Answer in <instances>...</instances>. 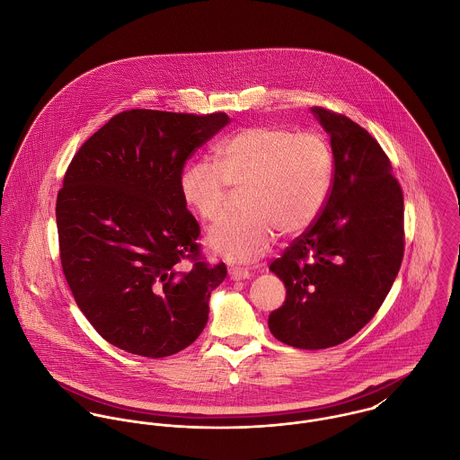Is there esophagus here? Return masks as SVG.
I'll return each instance as SVG.
<instances>
[{
	"mask_svg": "<svg viewBox=\"0 0 460 460\" xmlns=\"http://www.w3.org/2000/svg\"><path fill=\"white\" fill-rule=\"evenodd\" d=\"M228 276H230V279L237 281V279H248L252 276V272L246 269H241V267H228Z\"/></svg>",
	"mask_w": 460,
	"mask_h": 460,
	"instance_id": "esophagus-1",
	"label": "esophagus"
}]
</instances>
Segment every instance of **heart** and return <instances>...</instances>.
Listing matches in <instances>:
<instances>
[{
	"label": "heart",
	"mask_w": 460,
	"mask_h": 460,
	"mask_svg": "<svg viewBox=\"0 0 460 460\" xmlns=\"http://www.w3.org/2000/svg\"><path fill=\"white\" fill-rule=\"evenodd\" d=\"M332 150L317 132L252 126L214 146V163H191L181 179L184 201L212 223L226 208L230 191H243L244 214L207 232V246L230 262H252L270 248L276 234L305 232L321 214L332 184Z\"/></svg>",
	"instance_id": "1"
}]
</instances>
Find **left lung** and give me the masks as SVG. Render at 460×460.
Segmentation results:
<instances>
[{"label": "left lung", "instance_id": "8db88e82", "mask_svg": "<svg viewBox=\"0 0 460 460\" xmlns=\"http://www.w3.org/2000/svg\"><path fill=\"white\" fill-rule=\"evenodd\" d=\"M331 136L332 184L319 217L269 269L287 299L269 329L296 349H328L365 328L403 259V195L377 139L349 117L315 106Z\"/></svg>", "mask_w": 460, "mask_h": 460}]
</instances>
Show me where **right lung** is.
<instances>
[{"instance_id":"right-lung-1","label":"right lung","mask_w":460,"mask_h":460,"mask_svg":"<svg viewBox=\"0 0 460 460\" xmlns=\"http://www.w3.org/2000/svg\"><path fill=\"white\" fill-rule=\"evenodd\" d=\"M228 122L219 111L126 110L66 168L57 198L62 269L88 323L122 350L172 356L207 324L226 267L203 261L181 179L188 159Z\"/></svg>"}]
</instances>
